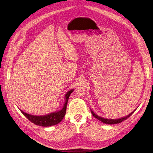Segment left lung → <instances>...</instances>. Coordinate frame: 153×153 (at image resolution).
Here are the masks:
<instances>
[{"instance_id":"obj_1","label":"left lung","mask_w":153,"mask_h":153,"mask_svg":"<svg viewBox=\"0 0 153 153\" xmlns=\"http://www.w3.org/2000/svg\"><path fill=\"white\" fill-rule=\"evenodd\" d=\"M135 110H136V109H135ZM135 110H134L132 112H131L129 115H127L126 117H122L120 118H117V119H108V118H103V117H101L100 116H98L97 114H95L94 113V111H93V110H91V114H92L93 116L94 117H95L96 118H97L98 120H100L101 122H102L104 123L110 124V125H111V124L119 123L123 122V120H126L127 118H128L130 116H131L133 114V113L135 111Z\"/></svg>"}]
</instances>
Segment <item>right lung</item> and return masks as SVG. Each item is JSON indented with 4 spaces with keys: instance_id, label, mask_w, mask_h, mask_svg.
<instances>
[{
    "instance_id": "obj_1",
    "label": "right lung",
    "mask_w": 153,
    "mask_h": 153,
    "mask_svg": "<svg viewBox=\"0 0 153 153\" xmlns=\"http://www.w3.org/2000/svg\"><path fill=\"white\" fill-rule=\"evenodd\" d=\"M73 91L74 89H71L65 94V103L64 105L63 108L59 111L52 112L51 113V114H49L46 115L37 116L28 114L24 112L23 111H22L21 110H20L22 114H23L28 120L31 121L32 123H35V125L42 127H50L56 125V124L60 123L62 120V119H63L65 115L68 100H69L70 95L72 93V92H73Z\"/></svg>"
}]
</instances>
